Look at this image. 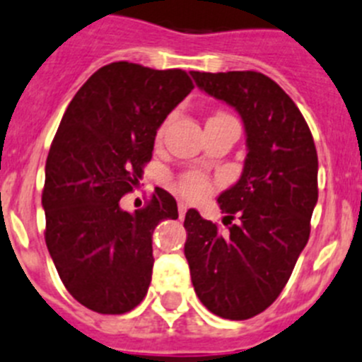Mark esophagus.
Instances as JSON below:
<instances>
[{"mask_svg": "<svg viewBox=\"0 0 362 362\" xmlns=\"http://www.w3.org/2000/svg\"><path fill=\"white\" fill-rule=\"evenodd\" d=\"M185 212H187V204L185 202H178V214H180V218H184Z\"/></svg>", "mask_w": 362, "mask_h": 362, "instance_id": "obj_1", "label": "esophagus"}]
</instances>
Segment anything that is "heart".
Masks as SVG:
<instances>
[{"mask_svg": "<svg viewBox=\"0 0 362 362\" xmlns=\"http://www.w3.org/2000/svg\"><path fill=\"white\" fill-rule=\"evenodd\" d=\"M218 116H221V114H218ZM160 132H162V128H160ZM177 189L182 192V194H184L185 198H200L209 191V184L200 173H194V171H191V173H185L178 178Z\"/></svg>", "mask_w": 362, "mask_h": 362, "instance_id": "heart-1", "label": "heart"}]
</instances>
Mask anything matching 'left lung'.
Wrapping results in <instances>:
<instances>
[{
	"mask_svg": "<svg viewBox=\"0 0 362 362\" xmlns=\"http://www.w3.org/2000/svg\"><path fill=\"white\" fill-rule=\"evenodd\" d=\"M204 93L234 107L246 134L245 168L218 197L227 232L189 209L185 259L200 302L216 316L248 320L288 284L318 202V155L295 101L257 71H191Z\"/></svg>",
	"mask_w": 362,
	"mask_h": 362,
	"instance_id": "left-lung-1",
	"label": "left lung"
}]
</instances>
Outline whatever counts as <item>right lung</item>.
<instances>
[{
    "label": "right lung",
    "instance_id": "obj_1",
    "mask_svg": "<svg viewBox=\"0 0 362 362\" xmlns=\"http://www.w3.org/2000/svg\"><path fill=\"white\" fill-rule=\"evenodd\" d=\"M192 89L182 69L112 62L64 112L46 158L44 238L67 291L94 313H128L146 296L151 235L162 219L178 218L177 202L157 187L130 214L119 200L139 184L157 130Z\"/></svg>",
    "mask_w": 362,
    "mask_h": 362
}]
</instances>
